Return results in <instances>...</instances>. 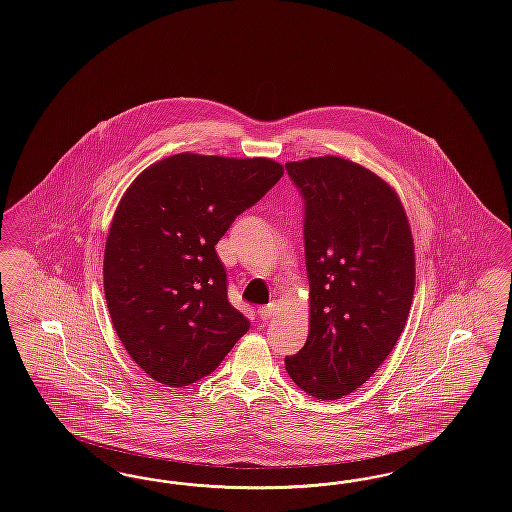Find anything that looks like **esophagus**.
<instances>
[{"label": "esophagus", "instance_id": "esophagus-1", "mask_svg": "<svg viewBox=\"0 0 512 512\" xmlns=\"http://www.w3.org/2000/svg\"><path fill=\"white\" fill-rule=\"evenodd\" d=\"M257 313H259V318L268 320V318H272L276 313H278V305H276V303H268L265 307H259V309H257Z\"/></svg>", "mask_w": 512, "mask_h": 512}]
</instances>
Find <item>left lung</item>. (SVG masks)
I'll use <instances>...</instances> for the list:
<instances>
[{
  "label": "left lung",
  "instance_id": "8db88e82",
  "mask_svg": "<svg viewBox=\"0 0 512 512\" xmlns=\"http://www.w3.org/2000/svg\"><path fill=\"white\" fill-rule=\"evenodd\" d=\"M305 201L309 336L286 370L320 401L361 388L390 355L411 311L414 244L399 195L334 157L286 163Z\"/></svg>",
  "mask_w": 512,
  "mask_h": 512
}]
</instances>
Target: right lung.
I'll use <instances>...</instances> for the list:
<instances>
[{"mask_svg": "<svg viewBox=\"0 0 512 512\" xmlns=\"http://www.w3.org/2000/svg\"><path fill=\"white\" fill-rule=\"evenodd\" d=\"M272 159L178 153L122 195L103 255L107 309L128 355L182 388L211 374L249 320L230 305L215 245L282 178Z\"/></svg>", "mask_w": 512, "mask_h": 512, "instance_id": "obj_1", "label": "right lung"}]
</instances>
